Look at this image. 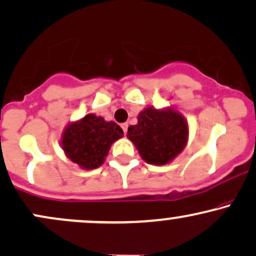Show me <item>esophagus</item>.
Here are the masks:
<instances>
[{
	"mask_svg": "<svg viewBox=\"0 0 256 256\" xmlns=\"http://www.w3.org/2000/svg\"><path fill=\"white\" fill-rule=\"evenodd\" d=\"M128 125L126 124V122H124V124H122V131H124V134H126V132H128Z\"/></svg>",
	"mask_w": 256,
	"mask_h": 256,
	"instance_id": "1",
	"label": "esophagus"
}]
</instances>
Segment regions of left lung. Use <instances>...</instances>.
I'll use <instances>...</instances> for the list:
<instances>
[{
  "mask_svg": "<svg viewBox=\"0 0 256 256\" xmlns=\"http://www.w3.org/2000/svg\"><path fill=\"white\" fill-rule=\"evenodd\" d=\"M186 120L174 110L146 108L138 114L137 125H131L128 137L140 158L152 165H166L184 149L188 140Z\"/></svg>",
  "mask_w": 256,
  "mask_h": 256,
  "instance_id": "1",
  "label": "left lung"
}]
</instances>
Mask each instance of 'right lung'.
Instances as JSON below:
<instances>
[{
    "instance_id": "1",
    "label": "right lung",
    "mask_w": 256,
    "mask_h": 256,
    "mask_svg": "<svg viewBox=\"0 0 256 256\" xmlns=\"http://www.w3.org/2000/svg\"><path fill=\"white\" fill-rule=\"evenodd\" d=\"M124 136V131L114 122L88 114L64 128L61 146L66 156L85 170L98 168L104 164L112 143Z\"/></svg>"
}]
</instances>
